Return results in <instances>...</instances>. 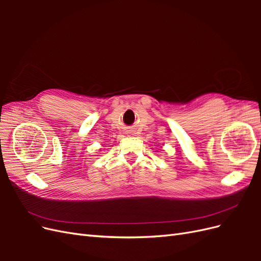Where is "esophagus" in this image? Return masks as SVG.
<instances>
[{
	"instance_id": "obj_1",
	"label": "esophagus",
	"mask_w": 261,
	"mask_h": 261,
	"mask_svg": "<svg viewBox=\"0 0 261 261\" xmlns=\"http://www.w3.org/2000/svg\"><path fill=\"white\" fill-rule=\"evenodd\" d=\"M129 134H130V135H134V133H133V132H132V133H129Z\"/></svg>"
}]
</instances>
